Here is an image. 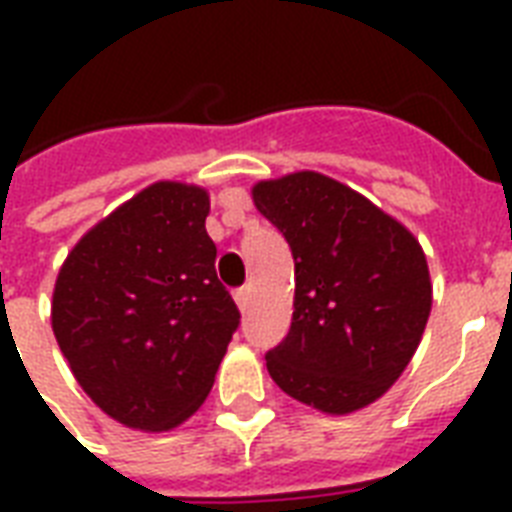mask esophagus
Instances as JSON below:
<instances>
[{"instance_id": "34e87169", "label": "esophagus", "mask_w": 512, "mask_h": 512, "mask_svg": "<svg viewBox=\"0 0 512 512\" xmlns=\"http://www.w3.org/2000/svg\"><path fill=\"white\" fill-rule=\"evenodd\" d=\"M233 300H236V305H239V311H247L249 300H252V292H249V287L236 289V292H233Z\"/></svg>"}]
</instances>
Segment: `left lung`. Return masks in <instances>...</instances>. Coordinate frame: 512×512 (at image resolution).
Here are the masks:
<instances>
[{
    "instance_id": "obj_1",
    "label": "left lung",
    "mask_w": 512,
    "mask_h": 512,
    "mask_svg": "<svg viewBox=\"0 0 512 512\" xmlns=\"http://www.w3.org/2000/svg\"><path fill=\"white\" fill-rule=\"evenodd\" d=\"M295 257V311L265 366L287 396L324 414L374 404L401 377L428 324L433 287L420 241L321 172L252 188Z\"/></svg>"
}]
</instances>
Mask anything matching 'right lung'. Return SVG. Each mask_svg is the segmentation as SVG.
Wrapping results in <instances>:
<instances>
[{
	"instance_id": "obj_1",
	"label": "right lung",
	"mask_w": 512,
	"mask_h": 512,
	"mask_svg": "<svg viewBox=\"0 0 512 512\" xmlns=\"http://www.w3.org/2000/svg\"><path fill=\"white\" fill-rule=\"evenodd\" d=\"M207 215L204 188L159 180L92 225L58 273L55 340L84 393L127 428L188 420L239 327Z\"/></svg>"
}]
</instances>
